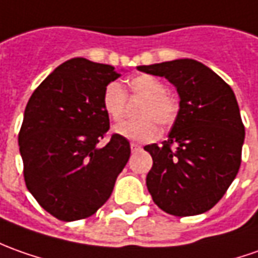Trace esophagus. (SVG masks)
<instances>
[{
  "label": "esophagus",
  "mask_w": 258,
  "mask_h": 258,
  "mask_svg": "<svg viewBox=\"0 0 258 258\" xmlns=\"http://www.w3.org/2000/svg\"><path fill=\"white\" fill-rule=\"evenodd\" d=\"M130 147H131V151L133 152L140 151V150H141V145H138V144H136V143H131L130 144Z\"/></svg>",
  "instance_id": "esophagus-1"
}]
</instances>
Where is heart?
<instances>
[{
    "mask_svg": "<svg viewBox=\"0 0 258 258\" xmlns=\"http://www.w3.org/2000/svg\"><path fill=\"white\" fill-rule=\"evenodd\" d=\"M130 96L144 99L138 110L141 120L125 121L115 127V133L127 140L147 143L158 137L159 130L169 128L179 111L176 99L166 93V86L151 75H138L128 82ZM127 93L120 83L111 82L106 86L103 93V108L111 121H121L125 114Z\"/></svg>",
    "mask_w": 258,
    "mask_h": 258,
    "instance_id": "b5f03b06",
    "label": "heart"
}]
</instances>
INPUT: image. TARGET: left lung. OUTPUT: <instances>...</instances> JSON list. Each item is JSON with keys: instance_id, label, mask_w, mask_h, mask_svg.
Returning a JSON list of instances; mask_svg holds the SVG:
<instances>
[{"instance_id": "left-lung-1", "label": "left lung", "mask_w": 258, "mask_h": 258, "mask_svg": "<svg viewBox=\"0 0 258 258\" xmlns=\"http://www.w3.org/2000/svg\"><path fill=\"white\" fill-rule=\"evenodd\" d=\"M137 69L168 79L180 99L168 140L144 147L152 157V201L173 216L205 213L223 198L241 162L244 125L232 87L194 59Z\"/></svg>"}]
</instances>
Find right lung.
<instances>
[{
	"label": "right lung",
	"instance_id": "add662e5",
	"mask_svg": "<svg viewBox=\"0 0 258 258\" xmlns=\"http://www.w3.org/2000/svg\"><path fill=\"white\" fill-rule=\"evenodd\" d=\"M120 76L113 66L75 57L57 66L28 101L18 134L28 190L63 222L94 215L128 162L127 138L113 134L103 93Z\"/></svg>",
	"mask_w": 258,
	"mask_h": 258
}]
</instances>
